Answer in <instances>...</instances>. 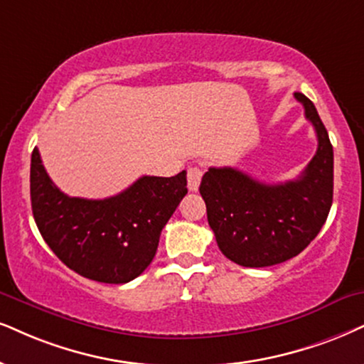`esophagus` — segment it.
Returning <instances> with one entry per match:
<instances>
[{
  "instance_id": "obj_1",
  "label": "esophagus",
  "mask_w": 364,
  "mask_h": 364,
  "mask_svg": "<svg viewBox=\"0 0 364 364\" xmlns=\"http://www.w3.org/2000/svg\"><path fill=\"white\" fill-rule=\"evenodd\" d=\"M203 173H204L203 167H199V165H191V167L187 168V182H189V191L196 192L197 189H199Z\"/></svg>"
}]
</instances>
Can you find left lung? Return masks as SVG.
<instances>
[{
	"instance_id": "left-lung-1",
	"label": "left lung",
	"mask_w": 364,
	"mask_h": 364,
	"mask_svg": "<svg viewBox=\"0 0 364 364\" xmlns=\"http://www.w3.org/2000/svg\"><path fill=\"white\" fill-rule=\"evenodd\" d=\"M306 118L317 134V151L299 178L264 183L232 167H210L203 196L219 250L241 267L262 268L297 257L319 235L334 189V154L316 106L302 92Z\"/></svg>"
}]
</instances>
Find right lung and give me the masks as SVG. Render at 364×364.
Wrapping results in <instances>:
<instances>
[{
    "label": "right lung",
    "mask_w": 364,
    "mask_h": 364,
    "mask_svg": "<svg viewBox=\"0 0 364 364\" xmlns=\"http://www.w3.org/2000/svg\"><path fill=\"white\" fill-rule=\"evenodd\" d=\"M186 194L182 170L175 177L143 175L107 199L69 197L50 181L38 148L31 154L30 197L40 235L70 270L102 284H127L146 270Z\"/></svg>",
    "instance_id": "add662e5"
}]
</instances>
